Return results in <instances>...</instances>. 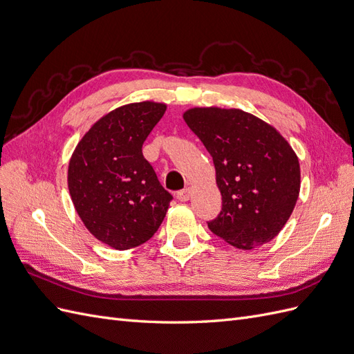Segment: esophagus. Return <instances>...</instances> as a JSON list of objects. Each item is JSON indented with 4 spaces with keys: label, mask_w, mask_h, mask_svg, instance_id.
I'll list each match as a JSON object with an SVG mask.
<instances>
[{
    "label": "esophagus",
    "mask_w": 354,
    "mask_h": 354,
    "mask_svg": "<svg viewBox=\"0 0 354 354\" xmlns=\"http://www.w3.org/2000/svg\"><path fill=\"white\" fill-rule=\"evenodd\" d=\"M190 196H192V189L190 187H185L183 190H180L178 194H177V199L181 201V202L189 201Z\"/></svg>",
    "instance_id": "34e87169"
}]
</instances>
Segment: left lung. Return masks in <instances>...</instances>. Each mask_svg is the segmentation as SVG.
<instances>
[{
  "label": "left lung",
  "instance_id": "obj_1",
  "mask_svg": "<svg viewBox=\"0 0 354 354\" xmlns=\"http://www.w3.org/2000/svg\"><path fill=\"white\" fill-rule=\"evenodd\" d=\"M216 167L221 211L209 230L241 250L270 242L291 217L299 164L269 124L241 109L195 108L183 115Z\"/></svg>",
  "mask_w": 354,
  "mask_h": 354
}]
</instances>
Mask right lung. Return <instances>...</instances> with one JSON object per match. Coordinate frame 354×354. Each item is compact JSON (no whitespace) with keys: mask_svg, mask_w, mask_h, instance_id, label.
<instances>
[{"mask_svg":"<svg viewBox=\"0 0 354 354\" xmlns=\"http://www.w3.org/2000/svg\"><path fill=\"white\" fill-rule=\"evenodd\" d=\"M165 109L153 102L121 106L90 128L71 158L73 207L93 236L115 250L151 239L173 199L142 152Z\"/></svg>","mask_w":354,"mask_h":354,"instance_id":"add662e5","label":"right lung"}]
</instances>
